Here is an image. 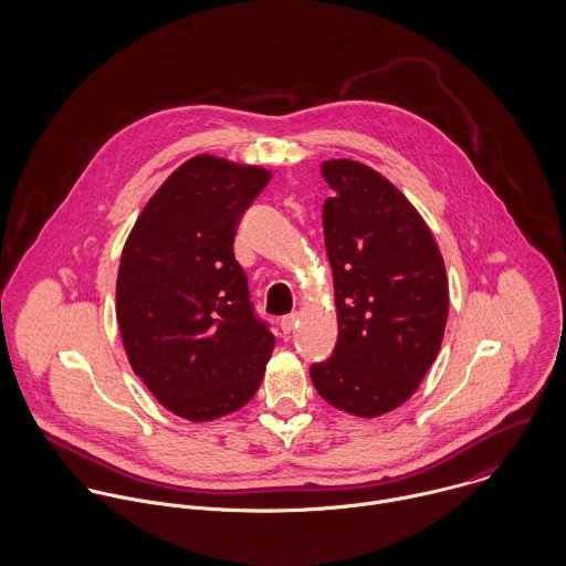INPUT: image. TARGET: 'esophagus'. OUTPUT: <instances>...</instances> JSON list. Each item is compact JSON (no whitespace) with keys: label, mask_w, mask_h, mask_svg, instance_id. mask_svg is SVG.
I'll list each match as a JSON object with an SVG mask.
<instances>
[{"label":"esophagus","mask_w":566,"mask_h":566,"mask_svg":"<svg viewBox=\"0 0 566 566\" xmlns=\"http://www.w3.org/2000/svg\"><path fill=\"white\" fill-rule=\"evenodd\" d=\"M298 323V314H290V316H283L281 318V331L287 335L294 331V326Z\"/></svg>","instance_id":"obj_1"}]
</instances>
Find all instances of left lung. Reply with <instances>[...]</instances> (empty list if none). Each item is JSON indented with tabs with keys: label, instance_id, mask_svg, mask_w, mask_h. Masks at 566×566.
Returning a JSON list of instances; mask_svg holds the SVG:
<instances>
[{
	"label": "left lung",
	"instance_id": "obj_1",
	"mask_svg": "<svg viewBox=\"0 0 566 566\" xmlns=\"http://www.w3.org/2000/svg\"><path fill=\"white\" fill-rule=\"evenodd\" d=\"M333 189L323 209L337 344L312 366L326 403L377 418L418 390L438 357L449 281L440 248L403 193L350 159L321 165Z\"/></svg>",
	"mask_w": 566,
	"mask_h": 566
}]
</instances>
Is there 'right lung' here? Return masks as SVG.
Listing matches in <instances>:
<instances>
[{"label":"right lung","mask_w":566,"mask_h":566,"mask_svg":"<svg viewBox=\"0 0 566 566\" xmlns=\"http://www.w3.org/2000/svg\"><path fill=\"white\" fill-rule=\"evenodd\" d=\"M270 178L259 165L198 155L165 178L124 243L115 314L126 357L185 420L238 411L274 350L233 252L240 218Z\"/></svg>","instance_id":"obj_1"}]
</instances>
